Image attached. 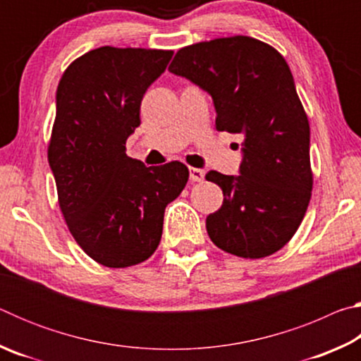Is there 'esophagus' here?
I'll return each instance as SVG.
<instances>
[{
	"mask_svg": "<svg viewBox=\"0 0 361 361\" xmlns=\"http://www.w3.org/2000/svg\"><path fill=\"white\" fill-rule=\"evenodd\" d=\"M189 178H191V181H204L205 172H204V170H200V169L189 167Z\"/></svg>",
	"mask_w": 361,
	"mask_h": 361,
	"instance_id": "34e87169",
	"label": "esophagus"
}]
</instances>
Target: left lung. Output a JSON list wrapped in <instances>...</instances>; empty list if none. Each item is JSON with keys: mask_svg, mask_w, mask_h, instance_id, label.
Returning <instances> with one entry per match:
<instances>
[{"mask_svg": "<svg viewBox=\"0 0 361 361\" xmlns=\"http://www.w3.org/2000/svg\"><path fill=\"white\" fill-rule=\"evenodd\" d=\"M169 71L209 92L219 132L243 133L240 175L210 170L223 205L207 216L218 248L258 259L295 235L312 192L307 114L288 63L272 46L231 36L186 46Z\"/></svg>", "mask_w": 361, "mask_h": 361, "instance_id": "1", "label": "left lung"}]
</instances>
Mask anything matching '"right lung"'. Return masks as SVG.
<instances>
[{"label": "right lung", "instance_id": "right-lung-1", "mask_svg": "<svg viewBox=\"0 0 361 361\" xmlns=\"http://www.w3.org/2000/svg\"><path fill=\"white\" fill-rule=\"evenodd\" d=\"M172 51L94 49L65 70L47 148L66 226L90 258L106 267L143 262L161 242L164 212L185 189L178 161L146 167L126 154L140 105Z\"/></svg>", "mask_w": 361, "mask_h": 361}]
</instances>
